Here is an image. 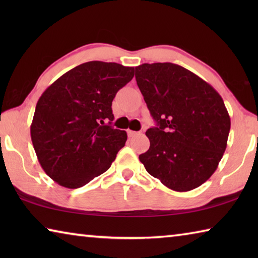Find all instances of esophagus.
<instances>
[{"mask_svg": "<svg viewBox=\"0 0 258 258\" xmlns=\"http://www.w3.org/2000/svg\"><path fill=\"white\" fill-rule=\"evenodd\" d=\"M140 133L139 132H135V131H131V130H128L127 131V135L130 138H133V137H137V135H139Z\"/></svg>", "mask_w": 258, "mask_h": 258, "instance_id": "obj_1", "label": "esophagus"}]
</instances>
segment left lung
<instances>
[{
	"instance_id": "1",
	"label": "left lung",
	"mask_w": 258,
	"mask_h": 258,
	"mask_svg": "<svg viewBox=\"0 0 258 258\" xmlns=\"http://www.w3.org/2000/svg\"><path fill=\"white\" fill-rule=\"evenodd\" d=\"M135 80L156 127L139 159L169 189H196L216 171L228 143L231 120L223 99L207 82L171 62L135 67Z\"/></svg>"
}]
</instances>
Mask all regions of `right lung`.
Returning a JSON list of instances; mask_svg holds the SVG:
<instances>
[{
    "label": "right lung",
    "mask_w": 258,
    "mask_h": 258,
    "mask_svg": "<svg viewBox=\"0 0 258 258\" xmlns=\"http://www.w3.org/2000/svg\"><path fill=\"white\" fill-rule=\"evenodd\" d=\"M134 67L90 61L71 69L38 99L30 137L42 168L61 186L77 189L110 167L127 134L113 128L112 100Z\"/></svg>",
    "instance_id": "1"
}]
</instances>
